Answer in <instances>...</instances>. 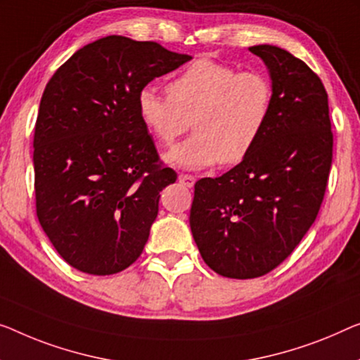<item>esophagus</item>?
Returning <instances> with one entry per match:
<instances>
[{
  "mask_svg": "<svg viewBox=\"0 0 360 360\" xmlns=\"http://www.w3.org/2000/svg\"><path fill=\"white\" fill-rule=\"evenodd\" d=\"M179 182L182 186H186V187H192L195 184V176H192V174H179Z\"/></svg>",
  "mask_w": 360,
  "mask_h": 360,
  "instance_id": "1",
  "label": "esophagus"
}]
</instances>
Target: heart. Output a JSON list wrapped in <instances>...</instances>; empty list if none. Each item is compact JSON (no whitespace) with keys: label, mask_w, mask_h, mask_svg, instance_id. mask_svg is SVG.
Instances as JSON below:
<instances>
[{"label":"heart","mask_w":360,"mask_h":360,"mask_svg":"<svg viewBox=\"0 0 360 360\" xmlns=\"http://www.w3.org/2000/svg\"><path fill=\"white\" fill-rule=\"evenodd\" d=\"M166 94L142 89L139 117L166 147L192 122L194 136L166 155L171 165L186 169L243 162L265 132L275 106V87L264 71H238L208 58L187 64L166 85Z\"/></svg>","instance_id":"heart-1"}]
</instances>
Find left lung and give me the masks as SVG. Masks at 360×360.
<instances>
[{"label":"left lung","mask_w":360,"mask_h":360,"mask_svg":"<svg viewBox=\"0 0 360 360\" xmlns=\"http://www.w3.org/2000/svg\"><path fill=\"white\" fill-rule=\"evenodd\" d=\"M275 106L254 150L218 178L195 182L191 229L205 264L236 280L264 276L288 259L312 226L333 160L328 94L302 60L257 45Z\"/></svg>","instance_id":"8db88e82"}]
</instances>
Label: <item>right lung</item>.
Segmentation results:
<instances>
[{
    "instance_id": "add662e5",
    "label": "right lung",
    "mask_w": 360,
    "mask_h": 360,
    "mask_svg": "<svg viewBox=\"0 0 360 360\" xmlns=\"http://www.w3.org/2000/svg\"><path fill=\"white\" fill-rule=\"evenodd\" d=\"M189 60L157 41L110 35L48 80L34 136L37 217L79 271L112 275L141 257L160 192L178 174L160 160L137 95Z\"/></svg>"
}]
</instances>
